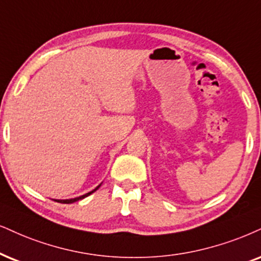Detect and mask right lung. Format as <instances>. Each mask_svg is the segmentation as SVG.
<instances>
[{"instance_id":"1","label":"right lung","mask_w":261,"mask_h":261,"mask_svg":"<svg viewBox=\"0 0 261 261\" xmlns=\"http://www.w3.org/2000/svg\"><path fill=\"white\" fill-rule=\"evenodd\" d=\"M99 188H100V185L99 186H96V188L94 189V190H92L91 192H88V194H86V195H82V196H80V197H76V198H70V199H54V201H57V202H59V203H73V202H77V201H80V199H82V198H85V197H87V196H89L91 194H93V192L94 191H96V190H98Z\"/></svg>"}]
</instances>
